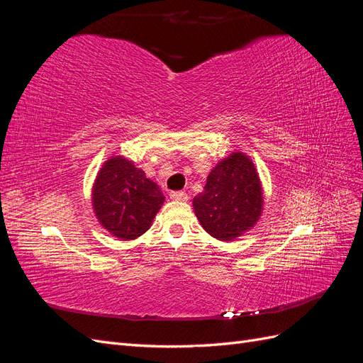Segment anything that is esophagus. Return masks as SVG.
Masks as SVG:
<instances>
[{"instance_id":"1","label":"esophagus","mask_w":363,"mask_h":363,"mask_svg":"<svg viewBox=\"0 0 363 363\" xmlns=\"http://www.w3.org/2000/svg\"><path fill=\"white\" fill-rule=\"evenodd\" d=\"M171 200H175V201H186L188 200V194H186L184 191H172L169 194Z\"/></svg>"}]
</instances>
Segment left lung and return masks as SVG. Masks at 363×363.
Segmentation results:
<instances>
[{
  "label": "left lung",
  "instance_id": "1",
  "mask_svg": "<svg viewBox=\"0 0 363 363\" xmlns=\"http://www.w3.org/2000/svg\"><path fill=\"white\" fill-rule=\"evenodd\" d=\"M194 211L206 232L219 240H232L255 225L262 212V186L252 162L242 152L219 162L194 199Z\"/></svg>",
  "mask_w": 363,
  "mask_h": 363
}]
</instances>
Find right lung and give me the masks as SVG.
Segmentation results:
<instances>
[{
  "mask_svg": "<svg viewBox=\"0 0 363 363\" xmlns=\"http://www.w3.org/2000/svg\"><path fill=\"white\" fill-rule=\"evenodd\" d=\"M92 199L100 223L124 240L145 233L164 201L159 186L123 157L104 163L96 175Z\"/></svg>",
  "mask_w": 363,
  "mask_h": 363,
  "instance_id": "right-lung-1",
  "label": "right lung"
}]
</instances>
